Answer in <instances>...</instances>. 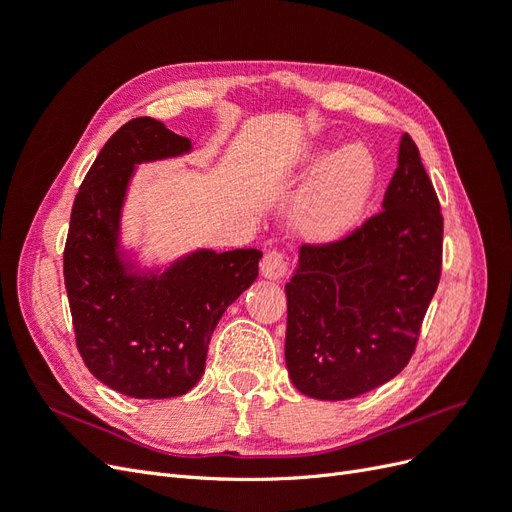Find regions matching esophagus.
<instances>
[{
    "label": "esophagus",
    "instance_id": "obj_1",
    "mask_svg": "<svg viewBox=\"0 0 512 512\" xmlns=\"http://www.w3.org/2000/svg\"><path fill=\"white\" fill-rule=\"evenodd\" d=\"M288 269V260L282 252H267L265 258L260 260V275L267 280H282Z\"/></svg>",
    "mask_w": 512,
    "mask_h": 512
}]
</instances>
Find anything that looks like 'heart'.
I'll list each match as a JSON object with an SVG mask.
<instances>
[{
  "label": "heart",
  "mask_w": 512,
  "mask_h": 512,
  "mask_svg": "<svg viewBox=\"0 0 512 512\" xmlns=\"http://www.w3.org/2000/svg\"><path fill=\"white\" fill-rule=\"evenodd\" d=\"M329 147H316L312 162L327 158ZM376 185V162L363 145L335 151L322 164L301 200V226L318 239H333L348 232L367 205Z\"/></svg>",
  "instance_id": "heart-1"
}]
</instances>
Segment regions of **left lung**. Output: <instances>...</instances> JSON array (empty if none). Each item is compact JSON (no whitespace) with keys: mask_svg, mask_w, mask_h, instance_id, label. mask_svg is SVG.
I'll use <instances>...</instances> for the list:
<instances>
[{"mask_svg":"<svg viewBox=\"0 0 512 512\" xmlns=\"http://www.w3.org/2000/svg\"><path fill=\"white\" fill-rule=\"evenodd\" d=\"M442 232L436 190L404 134L382 211L342 241L299 250L286 367L303 395L352 399L408 365L440 282Z\"/></svg>","mask_w":512,"mask_h":512,"instance_id":"left-lung-1","label":"left lung"}]
</instances>
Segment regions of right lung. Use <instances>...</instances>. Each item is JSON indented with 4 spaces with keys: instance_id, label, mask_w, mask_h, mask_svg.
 <instances>
[{
    "instance_id": "obj_1",
    "label": "right lung",
    "mask_w": 512,
    "mask_h": 512,
    "mask_svg": "<svg viewBox=\"0 0 512 512\" xmlns=\"http://www.w3.org/2000/svg\"><path fill=\"white\" fill-rule=\"evenodd\" d=\"M192 141L136 117L108 138L74 198L64 252L76 346L108 389L168 399L205 374L211 335L258 277L260 250L188 252L141 267L121 245V213L138 164L179 158Z\"/></svg>"
}]
</instances>
